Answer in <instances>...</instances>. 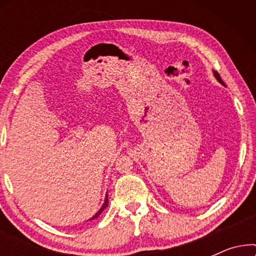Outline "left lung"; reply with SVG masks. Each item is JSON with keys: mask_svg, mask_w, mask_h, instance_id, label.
I'll list each match as a JSON object with an SVG mask.
<instances>
[{"mask_svg": "<svg viewBox=\"0 0 256 256\" xmlns=\"http://www.w3.org/2000/svg\"><path fill=\"white\" fill-rule=\"evenodd\" d=\"M213 74H214V76L216 78V80H218V82H219L220 84H222V85L226 86V85H225V82H224L222 80V78H220V76H219V73H218V72H216V71H213Z\"/></svg>", "mask_w": 256, "mask_h": 256, "instance_id": "left-lung-1", "label": "left lung"}]
</instances>
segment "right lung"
<instances>
[{"label": "right lung", "instance_id": "add662e5", "mask_svg": "<svg viewBox=\"0 0 256 256\" xmlns=\"http://www.w3.org/2000/svg\"><path fill=\"white\" fill-rule=\"evenodd\" d=\"M107 206H108V196H106V198H104V204H102V206H101V208H100V210H99V211H98V212L96 213V214H94V216H92V218H90V220L96 219V218H98V216H99L101 214V213H102V211H104V210L107 208Z\"/></svg>", "mask_w": 256, "mask_h": 256}]
</instances>
